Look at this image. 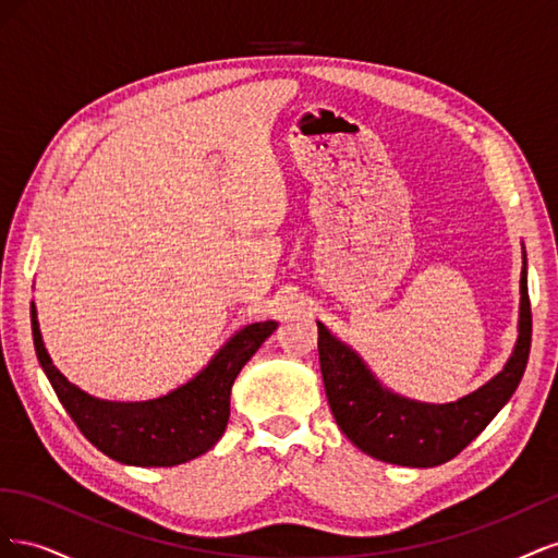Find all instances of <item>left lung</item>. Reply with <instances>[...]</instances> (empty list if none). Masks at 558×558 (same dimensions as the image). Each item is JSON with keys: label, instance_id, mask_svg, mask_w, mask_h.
I'll return each mask as SVG.
<instances>
[{"label": "left lung", "instance_id": "1", "mask_svg": "<svg viewBox=\"0 0 558 558\" xmlns=\"http://www.w3.org/2000/svg\"><path fill=\"white\" fill-rule=\"evenodd\" d=\"M318 363L337 426L367 456L384 463L433 468L451 461L488 426L523 377L531 351L526 251L521 269L519 337L502 373L456 402L430 404L388 391L351 347L318 324Z\"/></svg>", "mask_w": 558, "mask_h": 558}]
</instances>
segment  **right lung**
<instances>
[{
    "label": "right lung",
    "mask_w": 558,
    "mask_h": 558,
    "mask_svg": "<svg viewBox=\"0 0 558 558\" xmlns=\"http://www.w3.org/2000/svg\"><path fill=\"white\" fill-rule=\"evenodd\" d=\"M275 328L277 320H260L238 330L191 381L167 396L142 402H113L81 391L53 365L32 302L37 359L62 408L109 459L140 468L179 465L197 459L221 440L230 416V388Z\"/></svg>",
    "instance_id": "obj_1"
}]
</instances>
